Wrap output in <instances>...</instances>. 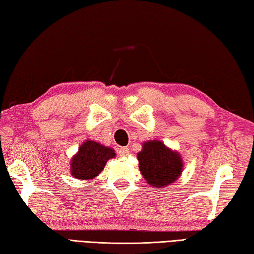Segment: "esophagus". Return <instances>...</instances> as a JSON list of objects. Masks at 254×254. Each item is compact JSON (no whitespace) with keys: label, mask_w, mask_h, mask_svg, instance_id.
Masks as SVG:
<instances>
[{"label":"esophagus","mask_w":254,"mask_h":254,"mask_svg":"<svg viewBox=\"0 0 254 254\" xmlns=\"http://www.w3.org/2000/svg\"><path fill=\"white\" fill-rule=\"evenodd\" d=\"M128 154V148L127 147H121L119 148V155L123 157V156H127Z\"/></svg>","instance_id":"1"}]
</instances>
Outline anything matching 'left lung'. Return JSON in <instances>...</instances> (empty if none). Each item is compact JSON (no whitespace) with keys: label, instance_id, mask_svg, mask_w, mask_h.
I'll use <instances>...</instances> for the list:
<instances>
[{"label":"left lung","instance_id":"1","mask_svg":"<svg viewBox=\"0 0 254 254\" xmlns=\"http://www.w3.org/2000/svg\"><path fill=\"white\" fill-rule=\"evenodd\" d=\"M139 171L148 186L165 188L174 183L182 172L183 161L180 155L160 141H148L137 154Z\"/></svg>","mask_w":254,"mask_h":254}]
</instances>
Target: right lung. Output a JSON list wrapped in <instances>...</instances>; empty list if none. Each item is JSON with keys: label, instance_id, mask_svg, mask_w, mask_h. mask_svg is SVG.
I'll return each mask as SVG.
<instances>
[{"label": "right lung", "instance_id": "obj_1", "mask_svg": "<svg viewBox=\"0 0 254 254\" xmlns=\"http://www.w3.org/2000/svg\"><path fill=\"white\" fill-rule=\"evenodd\" d=\"M116 156L115 150L95 141H85L71 160V174L79 180H90L104 170L106 163Z\"/></svg>", "mask_w": 254, "mask_h": 254}]
</instances>
